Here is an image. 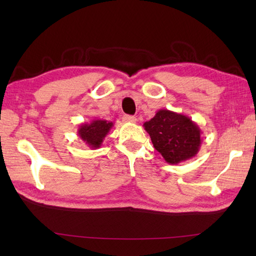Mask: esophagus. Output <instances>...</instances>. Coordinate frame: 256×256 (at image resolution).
<instances>
[{"label":"esophagus","instance_id":"1","mask_svg":"<svg viewBox=\"0 0 256 256\" xmlns=\"http://www.w3.org/2000/svg\"><path fill=\"white\" fill-rule=\"evenodd\" d=\"M123 121L124 122H128V123H136L138 118L133 116H123Z\"/></svg>","mask_w":256,"mask_h":256}]
</instances>
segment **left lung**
<instances>
[{"instance_id":"left-lung-1","label":"left lung","mask_w":256,"mask_h":256,"mask_svg":"<svg viewBox=\"0 0 256 256\" xmlns=\"http://www.w3.org/2000/svg\"><path fill=\"white\" fill-rule=\"evenodd\" d=\"M143 126L168 164L177 165L198 154L201 130L187 116L162 108Z\"/></svg>"}]
</instances>
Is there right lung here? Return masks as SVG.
I'll return each instance as SVG.
<instances>
[{"instance_id":"add662e5","label":"right lung","mask_w":256,"mask_h":256,"mask_svg":"<svg viewBox=\"0 0 256 256\" xmlns=\"http://www.w3.org/2000/svg\"><path fill=\"white\" fill-rule=\"evenodd\" d=\"M113 123L106 120L94 118L90 123H82L79 125L78 135L91 150L99 148L103 140L113 128Z\"/></svg>"}]
</instances>
